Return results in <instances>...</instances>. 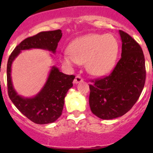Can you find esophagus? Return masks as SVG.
I'll return each mask as SVG.
<instances>
[{
    "mask_svg": "<svg viewBox=\"0 0 153 153\" xmlns=\"http://www.w3.org/2000/svg\"><path fill=\"white\" fill-rule=\"evenodd\" d=\"M83 80V79H82V77H81L80 76H76L74 80V84H77V83H80V82H82Z\"/></svg>",
    "mask_w": 153,
    "mask_h": 153,
    "instance_id": "34e87169",
    "label": "esophagus"
}]
</instances>
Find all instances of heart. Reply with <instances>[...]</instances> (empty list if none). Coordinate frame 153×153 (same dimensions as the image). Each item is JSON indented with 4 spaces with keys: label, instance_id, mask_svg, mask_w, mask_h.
I'll use <instances>...</instances> for the list:
<instances>
[{
    "label": "heart",
    "instance_id": "obj_1",
    "mask_svg": "<svg viewBox=\"0 0 153 153\" xmlns=\"http://www.w3.org/2000/svg\"><path fill=\"white\" fill-rule=\"evenodd\" d=\"M61 56L67 67L85 63L89 74L102 76L113 68L119 52L118 40L111 34L91 33L76 39Z\"/></svg>",
    "mask_w": 153,
    "mask_h": 153
}]
</instances>
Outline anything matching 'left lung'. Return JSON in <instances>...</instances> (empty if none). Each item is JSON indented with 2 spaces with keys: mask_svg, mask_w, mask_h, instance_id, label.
<instances>
[{
  "mask_svg": "<svg viewBox=\"0 0 153 153\" xmlns=\"http://www.w3.org/2000/svg\"><path fill=\"white\" fill-rule=\"evenodd\" d=\"M121 58L108 76L90 85L92 113L102 120L122 117L133 106L145 85L146 67L143 50L137 42L123 30Z\"/></svg>",
  "mask_w": 153,
  "mask_h": 153,
  "instance_id": "1",
  "label": "left lung"
}]
</instances>
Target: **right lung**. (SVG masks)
<instances>
[{"label":"right lung","instance_id":"obj_1","mask_svg":"<svg viewBox=\"0 0 153 153\" xmlns=\"http://www.w3.org/2000/svg\"><path fill=\"white\" fill-rule=\"evenodd\" d=\"M61 37L60 30L40 32L23 40L15 47L8 59L7 79L9 97L19 111L36 124L52 123L61 116L64 98L67 91L73 86L75 76L63 74L58 67L53 66L41 90L33 97H25L18 94L13 87L12 63L22 51L41 49L51 51L54 54Z\"/></svg>","mask_w":153,"mask_h":153}]
</instances>
